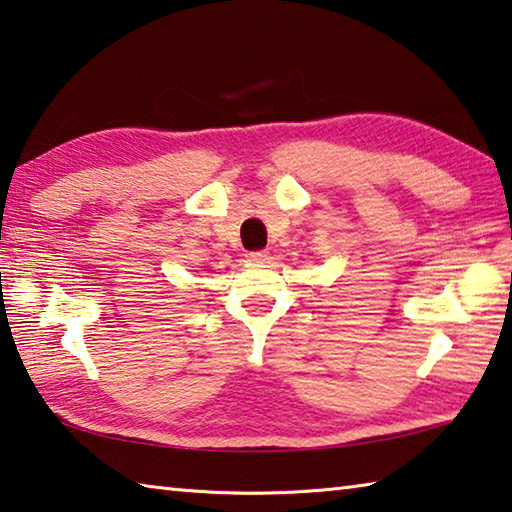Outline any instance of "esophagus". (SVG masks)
Returning a JSON list of instances; mask_svg holds the SVG:
<instances>
[{
  "instance_id": "1",
  "label": "esophagus",
  "mask_w": 512,
  "mask_h": 512,
  "mask_svg": "<svg viewBox=\"0 0 512 512\" xmlns=\"http://www.w3.org/2000/svg\"><path fill=\"white\" fill-rule=\"evenodd\" d=\"M246 257L250 259V262H266L268 253L266 250H250V253H246Z\"/></svg>"
}]
</instances>
